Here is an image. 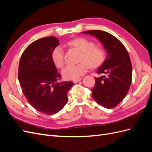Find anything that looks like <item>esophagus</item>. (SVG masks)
I'll use <instances>...</instances> for the list:
<instances>
[{
    "instance_id": "obj_1",
    "label": "esophagus",
    "mask_w": 152,
    "mask_h": 152,
    "mask_svg": "<svg viewBox=\"0 0 152 152\" xmlns=\"http://www.w3.org/2000/svg\"><path fill=\"white\" fill-rule=\"evenodd\" d=\"M82 80V78H79V79H75V80H73V83H77V82H79V81H80Z\"/></svg>"
}]
</instances>
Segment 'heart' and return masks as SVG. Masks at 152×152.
Masks as SVG:
<instances>
[{
  "mask_svg": "<svg viewBox=\"0 0 152 152\" xmlns=\"http://www.w3.org/2000/svg\"><path fill=\"white\" fill-rule=\"evenodd\" d=\"M69 46L75 48L81 52L80 61L77 65H70L63 69L62 74L68 80H75L80 78L87 71L89 65L96 68L104 62L106 58V50L102 45L95 44L93 40L85 37H78L69 40ZM65 51L61 45H57L51 53L52 60L56 67L61 68L65 64Z\"/></svg>",
  "mask_w": 152,
  "mask_h": 152,
  "instance_id": "1",
  "label": "heart"
}]
</instances>
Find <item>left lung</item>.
I'll return each mask as SVG.
<instances>
[{"label":"left lung","mask_w":152,"mask_h":152,"mask_svg":"<svg viewBox=\"0 0 152 152\" xmlns=\"http://www.w3.org/2000/svg\"><path fill=\"white\" fill-rule=\"evenodd\" d=\"M98 39L107 52L102 65L96 70L101 77H95V85L91 89L94 100L106 108L116 107L125 98L132 82V64L129 55L122 43L115 37L102 30H88Z\"/></svg>","instance_id":"8db88e82"}]
</instances>
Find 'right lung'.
Masks as SVG:
<instances>
[{
	"label": "right lung",
	"instance_id": "obj_1",
	"mask_svg": "<svg viewBox=\"0 0 152 152\" xmlns=\"http://www.w3.org/2000/svg\"><path fill=\"white\" fill-rule=\"evenodd\" d=\"M59 44L55 37L31 42L23 53L18 68V79L27 101L39 112L53 115L65 107L72 82H57L61 79L51 58L53 49Z\"/></svg>",
	"mask_w": 152,
	"mask_h": 152
}]
</instances>
